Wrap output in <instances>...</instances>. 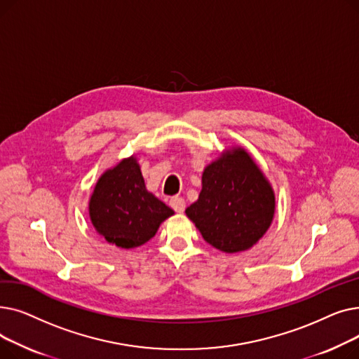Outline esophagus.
Instances as JSON below:
<instances>
[{
  "mask_svg": "<svg viewBox=\"0 0 359 359\" xmlns=\"http://www.w3.org/2000/svg\"><path fill=\"white\" fill-rule=\"evenodd\" d=\"M170 206H172V208L176 211V212H183L184 211V208H186V202H184V199L183 198H180V196H173L172 199H170Z\"/></svg>",
  "mask_w": 359,
  "mask_h": 359,
  "instance_id": "obj_1",
  "label": "esophagus"
}]
</instances>
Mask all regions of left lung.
Here are the masks:
<instances>
[{"label":"left lung","mask_w":359,"mask_h":359,"mask_svg":"<svg viewBox=\"0 0 359 359\" xmlns=\"http://www.w3.org/2000/svg\"><path fill=\"white\" fill-rule=\"evenodd\" d=\"M271 184L246 151H229L205 168L199 199L186 208L206 243L225 253L252 248L273 218Z\"/></svg>","instance_id":"obj_1"}]
</instances>
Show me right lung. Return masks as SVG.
<instances>
[{"instance_id":"1","label":"right lung","mask_w":359,"mask_h":359,"mask_svg":"<svg viewBox=\"0 0 359 359\" xmlns=\"http://www.w3.org/2000/svg\"><path fill=\"white\" fill-rule=\"evenodd\" d=\"M173 210L145 189L134 157L122 160L99 179L90 199V218L109 243L138 248L154 237Z\"/></svg>"}]
</instances>
